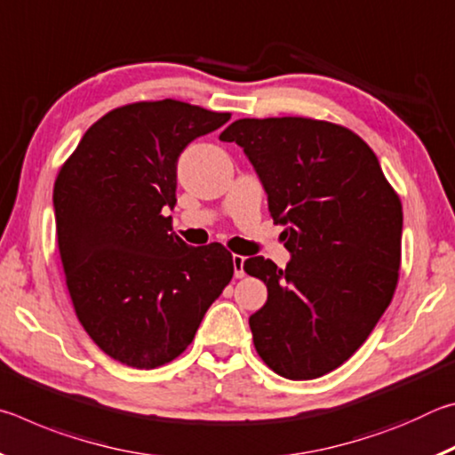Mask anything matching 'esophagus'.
I'll return each instance as SVG.
<instances>
[{
    "label": "esophagus",
    "mask_w": 455,
    "mask_h": 455,
    "mask_svg": "<svg viewBox=\"0 0 455 455\" xmlns=\"http://www.w3.org/2000/svg\"><path fill=\"white\" fill-rule=\"evenodd\" d=\"M233 267H235L236 279H243V276H244V257L233 255Z\"/></svg>",
    "instance_id": "34e87169"
}]
</instances>
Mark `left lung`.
<instances>
[{
	"label": "left lung",
	"mask_w": 455,
	"mask_h": 455,
	"mask_svg": "<svg viewBox=\"0 0 455 455\" xmlns=\"http://www.w3.org/2000/svg\"><path fill=\"white\" fill-rule=\"evenodd\" d=\"M220 140L236 142L255 166L292 255L284 268L263 257L244 260L268 291L249 319L259 357L295 381L333 371L394 299L402 200L375 152L333 122L243 118Z\"/></svg>",
	"instance_id": "8db88e82"
}]
</instances>
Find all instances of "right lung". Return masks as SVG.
<instances>
[{"label":"right lung","mask_w":455,"mask_h":455,"mask_svg":"<svg viewBox=\"0 0 455 455\" xmlns=\"http://www.w3.org/2000/svg\"><path fill=\"white\" fill-rule=\"evenodd\" d=\"M228 120L171 98L126 104L94 122L60 168L53 209L74 311L128 367L179 357L233 279L225 246H188L164 217L180 152Z\"/></svg>","instance_id":"right-lung-1"}]
</instances>
